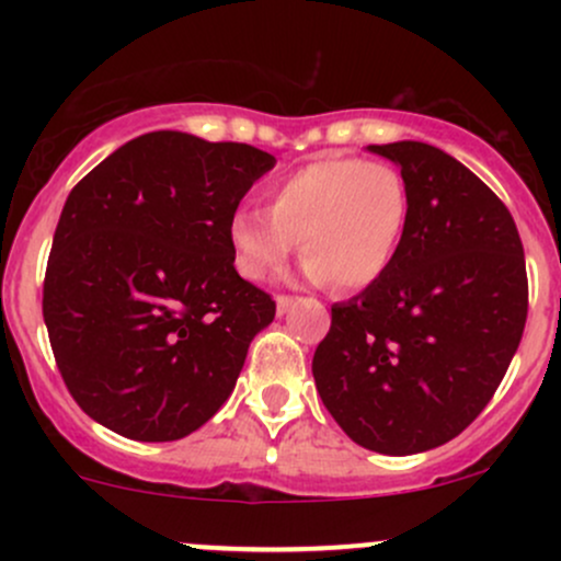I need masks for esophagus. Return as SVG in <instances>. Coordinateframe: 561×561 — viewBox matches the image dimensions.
Masks as SVG:
<instances>
[{
	"label": "esophagus",
	"instance_id": "obj_1",
	"mask_svg": "<svg viewBox=\"0 0 561 561\" xmlns=\"http://www.w3.org/2000/svg\"><path fill=\"white\" fill-rule=\"evenodd\" d=\"M295 300H298L295 295H276V313H279V317L282 313H287L289 308H293Z\"/></svg>",
	"mask_w": 561,
	"mask_h": 561
}]
</instances>
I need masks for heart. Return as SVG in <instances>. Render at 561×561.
<instances>
[{"label":"heart","mask_w":561,"mask_h":561,"mask_svg":"<svg viewBox=\"0 0 561 561\" xmlns=\"http://www.w3.org/2000/svg\"><path fill=\"white\" fill-rule=\"evenodd\" d=\"M268 210L242 208L229 221L244 279L279 274L302 250L311 279L362 289L396 261L409 224V184L388 160L319 158L266 190Z\"/></svg>","instance_id":"heart-1"}]
</instances>
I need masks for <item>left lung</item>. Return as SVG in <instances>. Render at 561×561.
I'll return each mask as SVG.
<instances>
[{"mask_svg":"<svg viewBox=\"0 0 561 561\" xmlns=\"http://www.w3.org/2000/svg\"><path fill=\"white\" fill-rule=\"evenodd\" d=\"M409 184L390 268L332 306L313 379L358 446L409 456L478 420L523 340L527 272L508 208L467 165L424 141L371 145Z\"/></svg>","mask_w":561,"mask_h":561,"instance_id":"1","label":"left lung"}]
</instances>
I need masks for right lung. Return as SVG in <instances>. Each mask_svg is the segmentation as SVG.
Wrapping results in <instances>:
<instances>
[{"mask_svg": "<svg viewBox=\"0 0 561 561\" xmlns=\"http://www.w3.org/2000/svg\"><path fill=\"white\" fill-rule=\"evenodd\" d=\"M274 156L152 131L70 190L44 324L73 401L113 433L165 443L221 409L276 302L234 268L229 221Z\"/></svg>", "mask_w": 561, "mask_h": 561, "instance_id": "add662e5", "label": "right lung"}]
</instances>
